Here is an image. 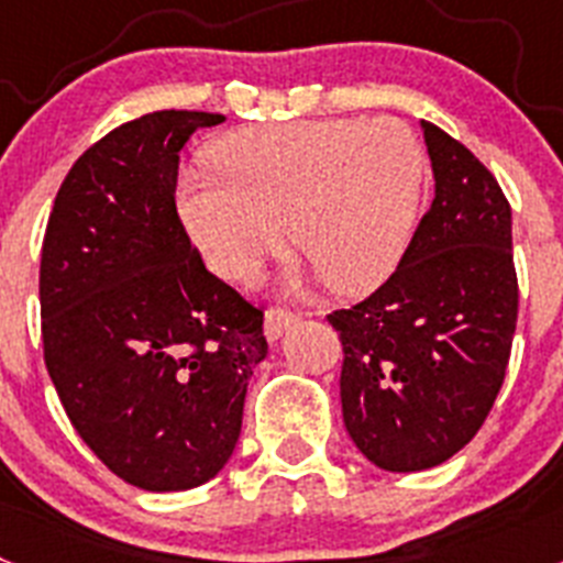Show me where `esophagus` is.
I'll return each instance as SVG.
<instances>
[{
  "instance_id": "1",
  "label": "esophagus",
  "mask_w": 563,
  "mask_h": 563,
  "mask_svg": "<svg viewBox=\"0 0 563 563\" xmlns=\"http://www.w3.org/2000/svg\"><path fill=\"white\" fill-rule=\"evenodd\" d=\"M296 312L287 310V307H271V310L265 312V335L267 341H278L282 338V332L287 330V327L296 321Z\"/></svg>"
}]
</instances>
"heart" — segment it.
Masks as SVG:
<instances>
[{
  "instance_id": "1",
  "label": "heart",
  "mask_w": 563,
  "mask_h": 563,
  "mask_svg": "<svg viewBox=\"0 0 563 563\" xmlns=\"http://www.w3.org/2000/svg\"><path fill=\"white\" fill-rule=\"evenodd\" d=\"M211 157L217 177H183L177 202L208 265L228 278L276 256L287 225L324 287L361 296L395 273L415 236L426 161L389 118L242 129Z\"/></svg>"
}]
</instances>
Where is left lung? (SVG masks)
Instances as JSON below:
<instances>
[{
	"label": "left lung",
	"instance_id": "1",
	"mask_svg": "<svg viewBox=\"0 0 563 563\" xmlns=\"http://www.w3.org/2000/svg\"><path fill=\"white\" fill-rule=\"evenodd\" d=\"M434 200L372 296L327 316L343 346V422L383 471L442 465L482 429L505 383L519 278L496 177L422 121Z\"/></svg>",
	"mask_w": 563,
	"mask_h": 563
}]
</instances>
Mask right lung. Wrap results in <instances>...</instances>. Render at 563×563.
Wrapping results in <instances>:
<instances>
[{
	"label": "right lung",
	"instance_id": "obj_1",
	"mask_svg": "<svg viewBox=\"0 0 563 563\" xmlns=\"http://www.w3.org/2000/svg\"><path fill=\"white\" fill-rule=\"evenodd\" d=\"M222 114L163 109L103 134L64 177L38 271L49 380L92 454L154 494L222 471L265 361V312L213 276L174 191L180 148Z\"/></svg>",
	"mask_w": 563,
	"mask_h": 563
}]
</instances>
